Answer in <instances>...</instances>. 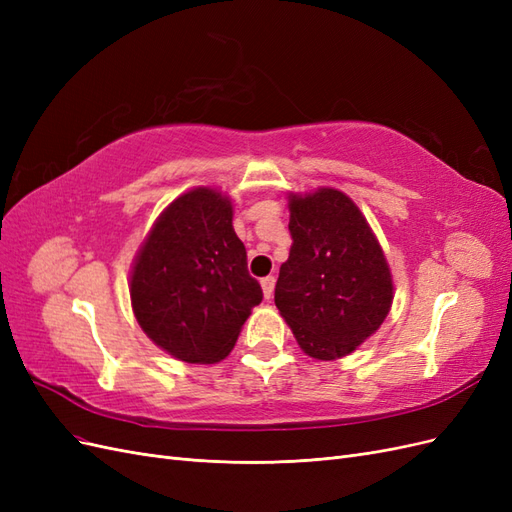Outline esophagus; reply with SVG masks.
Here are the masks:
<instances>
[{"instance_id": "34e87169", "label": "esophagus", "mask_w": 512, "mask_h": 512, "mask_svg": "<svg viewBox=\"0 0 512 512\" xmlns=\"http://www.w3.org/2000/svg\"><path fill=\"white\" fill-rule=\"evenodd\" d=\"M260 286H262V294H265V299H271L273 297V288H275V277L273 275L265 277V280L260 282Z\"/></svg>"}]
</instances>
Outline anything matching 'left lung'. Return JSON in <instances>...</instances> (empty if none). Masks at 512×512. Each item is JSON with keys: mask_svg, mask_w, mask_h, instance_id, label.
Wrapping results in <instances>:
<instances>
[{"mask_svg": "<svg viewBox=\"0 0 512 512\" xmlns=\"http://www.w3.org/2000/svg\"><path fill=\"white\" fill-rule=\"evenodd\" d=\"M288 211L292 245L275 284V305L307 356L342 359L389 316L391 267L365 215L344 192H290Z\"/></svg>", "mask_w": 512, "mask_h": 512, "instance_id": "1", "label": "left lung"}]
</instances>
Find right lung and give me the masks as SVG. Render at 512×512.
<instances>
[{"label": "right lung", "mask_w": 512, "mask_h": 512, "mask_svg": "<svg viewBox=\"0 0 512 512\" xmlns=\"http://www.w3.org/2000/svg\"><path fill=\"white\" fill-rule=\"evenodd\" d=\"M130 299L145 335L170 356L194 365L226 359L262 301L226 194L200 185L158 215L134 256Z\"/></svg>", "instance_id": "obj_1"}]
</instances>
